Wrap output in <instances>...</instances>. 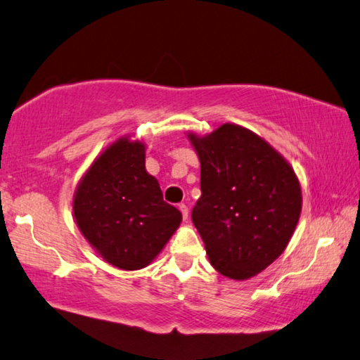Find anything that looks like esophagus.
Wrapping results in <instances>:
<instances>
[{"mask_svg": "<svg viewBox=\"0 0 360 360\" xmlns=\"http://www.w3.org/2000/svg\"><path fill=\"white\" fill-rule=\"evenodd\" d=\"M178 208H179V211H181V214H182V219H184V221H186V219L188 217V208H187V205H184V203H181V205L178 206Z\"/></svg>", "mask_w": 360, "mask_h": 360, "instance_id": "esophagus-1", "label": "esophagus"}]
</instances>
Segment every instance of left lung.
Masks as SVG:
<instances>
[{
    "label": "left lung",
    "instance_id": "1",
    "mask_svg": "<svg viewBox=\"0 0 360 360\" xmlns=\"http://www.w3.org/2000/svg\"><path fill=\"white\" fill-rule=\"evenodd\" d=\"M187 136L202 165L192 222L211 265L231 279L252 278L283 254L297 227L302 191L294 169L240 125Z\"/></svg>",
    "mask_w": 360,
    "mask_h": 360
}]
</instances>
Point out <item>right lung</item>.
Segmentation results:
<instances>
[{
  "mask_svg": "<svg viewBox=\"0 0 360 360\" xmlns=\"http://www.w3.org/2000/svg\"><path fill=\"white\" fill-rule=\"evenodd\" d=\"M146 146L120 138L84 174L72 200L76 224L108 264L139 270L154 260L179 227L181 212L163 202L146 172Z\"/></svg>",
  "mask_w": 360,
  "mask_h": 360,
  "instance_id": "obj_1",
  "label": "right lung"
}]
</instances>
